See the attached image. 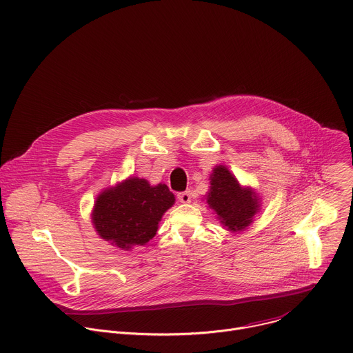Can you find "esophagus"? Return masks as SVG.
<instances>
[{
	"mask_svg": "<svg viewBox=\"0 0 353 353\" xmlns=\"http://www.w3.org/2000/svg\"><path fill=\"white\" fill-rule=\"evenodd\" d=\"M177 198H179L180 203L187 204V203H190V201H191V191H190V190L181 191V192H179V194H177Z\"/></svg>",
	"mask_w": 353,
	"mask_h": 353,
	"instance_id": "1",
	"label": "esophagus"
}]
</instances>
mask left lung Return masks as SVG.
Returning a JSON list of instances; mask_svg holds the SVG:
<instances>
[{
    "instance_id": "8db88e82",
    "label": "left lung",
    "mask_w": 353,
    "mask_h": 353,
    "mask_svg": "<svg viewBox=\"0 0 353 353\" xmlns=\"http://www.w3.org/2000/svg\"><path fill=\"white\" fill-rule=\"evenodd\" d=\"M207 203L218 214L221 222L233 232L248 226L259 210L257 196L250 190L241 188L225 166L215 168L211 174Z\"/></svg>"
}]
</instances>
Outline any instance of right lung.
I'll list each match as a JSON object with an SVG mask.
<instances>
[{"label":"right lung","instance_id":"obj_1","mask_svg":"<svg viewBox=\"0 0 353 353\" xmlns=\"http://www.w3.org/2000/svg\"><path fill=\"white\" fill-rule=\"evenodd\" d=\"M173 204L174 195L166 184L152 187L143 179L131 177L97 196L93 225L100 237L130 250L157 234L162 215Z\"/></svg>","mask_w":353,"mask_h":353}]
</instances>
